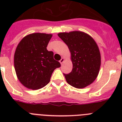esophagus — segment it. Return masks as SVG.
I'll return each instance as SVG.
<instances>
[{
	"mask_svg": "<svg viewBox=\"0 0 122 122\" xmlns=\"http://www.w3.org/2000/svg\"><path fill=\"white\" fill-rule=\"evenodd\" d=\"M64 60H65V59H64V58L62 57V59H60V61H59V62H60V63H61V64H62V63H63V62H64Z\"/></svg>",
	"mask_w": 122,
	"mask_h": 122,
	"instance_id": "34e87169",
	"label": "esophagus"
}]
</instances>
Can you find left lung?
<instances>
[{"instance_id": "left-lung-1", "label": "left lung", "mask_w": 122, "mask_h": 122, "mask_svg": "<svg viewBox=\"0 0 122 122\" xmlns=\"http://www.w3.org/2000/svg\"><path fill=\"white\" fill-rule=\"evenodd\" d=\"M58 36L70 51L73 69L64 74L68 84L77 89L91 84L98 74L101 56L97 44L89 35L80 31L59 33Z\"/></svg>"}]
</instances>
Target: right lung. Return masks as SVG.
<instances>
[{"instance_id":"add662e5","label":"right lung","mask_w":122,"mask_h":122,"mask_svg":"<svg viewBox=\"0 0 122 122\" xmlns=\"http://www.w3.org/2000/svg\"><path fill=\"white\" fill-rule=\"evenodd\" d=\"M52 35L34 33L24 37L15 51L14 65L17 77L28 89L37 90L50 81L54 70L60 66L54 59L52 51L47 50Z\"/></svg>"}]
</instances>
